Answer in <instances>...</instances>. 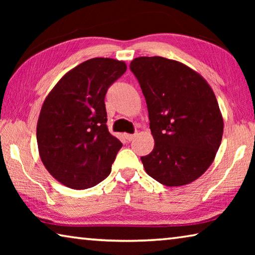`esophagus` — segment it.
Instances as JSON below:
<instances>
[{
    "mask_svg": "<svg viewBox=\"0 0 255 255\" xmlns=\"http://www.w3.org/2000/svg\"><path fill=\"white\" fill-rule=\"evenodd\" d=\"M125 137H126L127 140L131 141V140H133L137 137V133L136 132L135 133H126V135H125Z\"/></svg>",
    "mask_w": 255,
    "mask_h": 255,
    "instance_id": "obj_1",
    "label": "esophagus"
}]
</instances>
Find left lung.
I'll use <instances>...</instances> for the list:
<instances>
[{
  "label": "left lung",
  "mask_w": 255,
  "mask_h": 255,
  "mask_svg": "<svg viewBox=\"0 0 255 255\" xmlns=\"http://www.w3.org/2000/svg\"><path fill=\"white\" fill-rule=\"evenodd\" d=\"M147 105L154 148L141 156L146 173L166 187L193 182L221 146L224 120L217 99L199 73L153 56L130 63Z\"/></svg>",
  "instance_id": "8db88e82"
}]
</instances>
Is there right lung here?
Wrapping results in <instances>:
<instances>
[{
  "label": "right lung",
  "mask_w": 255,
  "mask_h": 255,
  "mask_svg": "<svg viewBox=\"0 0 255 255\" xmlns=\"http://www.w3.org/2000/svg\"><path fill=\"white\" fill-rule=\"evenodd\" d=\"M127 70L112 58H91L68 71L46 97L37 123L41 162L66 187H94L111 172L122 141L107 126V90Z\"/></svg>",
  "instance_id": "add662e5"
}]
</instances>
